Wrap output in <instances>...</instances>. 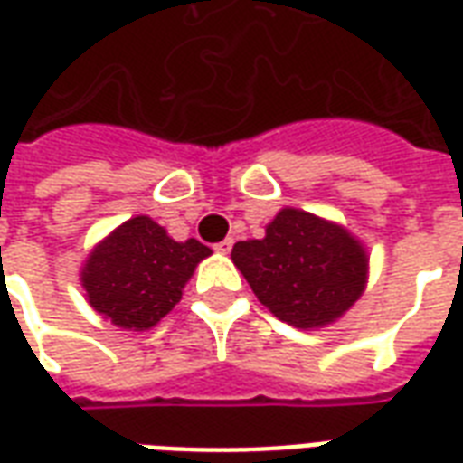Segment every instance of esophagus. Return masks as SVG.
Listing matches in <instances>:
<instances>
[{"label": "esophagus", "instance_id": "34e87169", "mask_svg": "<svg viewBox=\"0 0 463 463\" xmlns=\"http://www.w3.org/2000/svg\"><path fill=\"white\" fill-rule=\"evenodd\" d=\"M231 248H232V241H231V238H225V241L215 245V252H221V255H228V252H231Z\"/></svg>", "mask_w": 463, "mask_h": 463}]
</instances>
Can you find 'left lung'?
<instances>
[{"label": "left lung", "mask_w": 463, "mask_h": 463, "mask_svg": "<svg viewBox=\"0 0 463 463\" xmlns=\"http://www.w3.org/2000/svg\"><path fill=\"white\" fill-rule=\"evenodd\" d=\"M231 258L258 300L298 330L340 320L369 278L367 248L340 222L300 208H282L265 238L235 242Z\"/></svg>", "instance_id": "1"}]
</instances>
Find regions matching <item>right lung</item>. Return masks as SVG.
Wrapping results in <instances>:
<instances>
[{
	"label": "right lung",
	"instance_id": "obj_1",
	"mask_svg": "<svg viewBox=\"0 0 463 463\" xmlns=\"http://www.w3.org/2000/svg\"><path fill=\"white\" fill-rule=\"evenodd\" d=\"M211 248L195 238L173 241L148 215H136L96 242L81 268L86 302L116 327H156L181 302L198 262Z\"/></svg>",
	"mask_w": 463,
	"mask_h": 463
}]
</instances>
